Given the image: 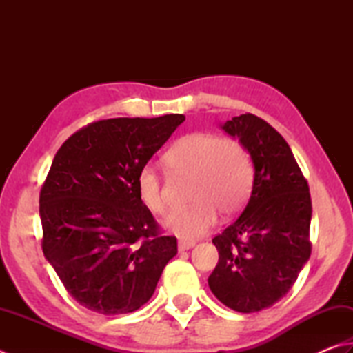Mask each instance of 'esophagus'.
<instances>
[{
	"label": "esophagus",
	"instance_id": "34e87169",
	"mask_svg": "<svg viewBox=\"0 0 353 353\" xmlns=\"http://www.w3.org/2000/svg\"><path fill=\"white\" fill-rule=\"evenodd\" d=\"M195 245L194 241H179L178 243V250H188V249H192Z\"/></svg>",
	"mask_w": 353,
	"mask_h": 353
}]
</instances>
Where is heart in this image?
Listing matches in <instances>:
<instances>
[{
    "label": "heart",
    "instance_id": "1",
    "mask_svg": "<svg viewBox=\"0 0 353 353\" xmlns=\"http://www.w3.org/2000/svg\"><path fill=\"white\" fill-rule=\"evenodd\" d=\"M164 163L176 175L192 176L190 201L185 209L172 210L163 219L170 234L196 239L214 228L218 210L234 215L248 201L255 179V164L243 141L212 132H192L170 145ZM139 201L155 215L168 209L164 184L152 165L138 172Z\"/></svg>",
    "mask_w": 353,
    "mask_h": 353
}]
</instances>
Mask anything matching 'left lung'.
<instances>
[{"label": "left lung", "mask_w": 353, "mask_h": 353, "mask_svg": "<svg viewBox=\"0 0 353 353\" xmlns=\"http://www.w3.org/2000/svg\"><path fill=\"white\" fill-rule=\"evenodd\" d=\"M223 129L248 145L255 179L243 214L212 239L219 259L209 288L224 305L252 314L280 301L310 256V192L289 144L268 121L244 114Z\"/></svg>", "instance_id": "1"}]
</instances>
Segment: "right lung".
Segmentation results:
<instances>
[{"label":"right lung","mask_w":353,"mask_h":353,"mask_svg":"<svg viewBox=\"0 0 353 353\" xmlns=\"http://www.w3.org/2000/svg\"><path fill=\"white\" fill-rule=\"evenodd\" d=\"M184 119H101L58 149L39 192L41 248L83 307L101 315L135 312L176 255V238L164 236L139 201L137 178Z\"/></svg>","instance_id":"1"}]
</instances>
